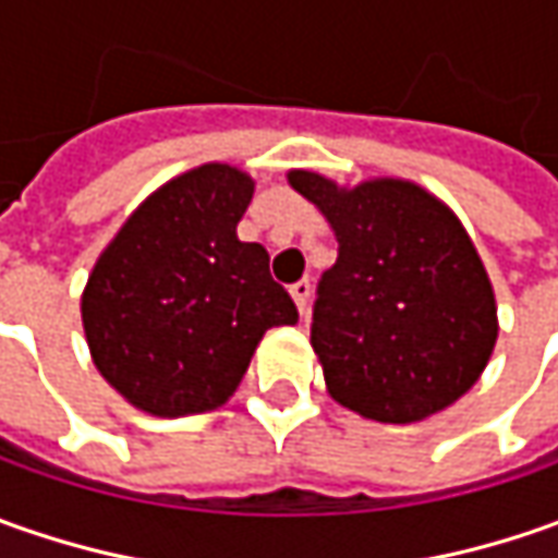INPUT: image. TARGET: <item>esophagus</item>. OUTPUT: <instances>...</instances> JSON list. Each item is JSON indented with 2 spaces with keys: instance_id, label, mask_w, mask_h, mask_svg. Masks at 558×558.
I'll use <instances>...</instances> for the list:
<instances>
[{
  "instance_id": "obj_1",
  "label": "esophagus",
  "mask_w": 558,
  "mask_h": 558,
  "mask_svg": "<svg viewBox=\"0 0 558 558\" xmlns=\"http://www.w3.org/2000/svg\"><path fill=\"white\" fill-rule=\"evenodd\" d=\"M289 291H291V298H294V304H298V311H301V316H304V313H307V304H311V291H313L311 279L294 282Z\"/></svg>"
}]
</instances>
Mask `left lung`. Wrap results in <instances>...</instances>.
Returning <instances> with one entry per match:
<instances>
[{
	"instance_id": "obj_1",
	"label": "left lung",
	"mask_w": 558,
	"mask_h": 558,
	"mask_svg": "<svg viewBox=\"0 0 558 558\" xmlns=\"http://www.w3.org/2000/svg\"><path fill=\"white\" fill-rule=\"evenodd\" d=\"M289 185L338 239L311 326L326 391L391 425L457 403L482 378L500 332L494 286L460 217L395 177L338 185L289 170Z\"/></svg>"
}]
</instances>
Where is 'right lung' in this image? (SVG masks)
<instances>
[{
    "label": "right lung",
    "mask_w": 558,
    "mask_h": 558,
    "mask_svg": "<svg viewBox=\"0 0 558 558\" xmlns=\"http://www.w3.org/2000/svg\"><path fill=\"white\" fill-rule=\"evenodd\" d=\"M251 195L245 170L202 163L155 189L98 254L80 298L86 344L142 413L223 407L264 332L298 323L267 247L235 232Z\"/></svg>",
    "instance_id": "right-lung-1"
}]
</instances>
